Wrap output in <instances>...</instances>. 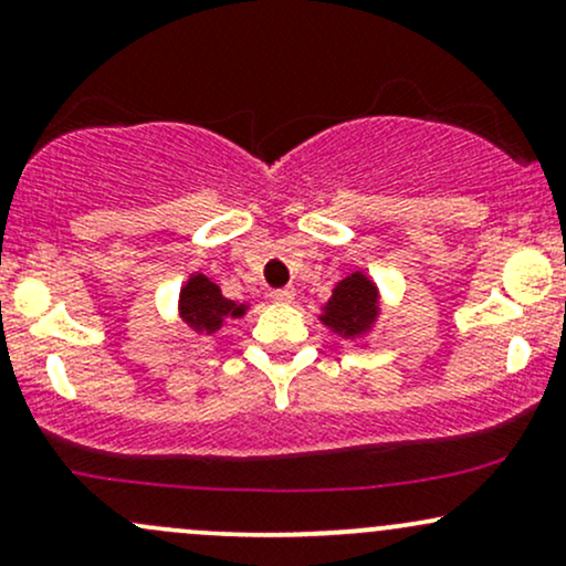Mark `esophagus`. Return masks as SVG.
I'll use <instances>...</instances> for the list:
<instances>
[{
  "label": "esophagus",
  "instance_id": "obj_1",
  "mask_svg": "<svg viewBox=\"0 0 566 566\" xmlns=\"http://www.w3.org/2000/svg\"><path fill=\"white\" fill-rule=\"evenodd\" d=\"M271 301L274 303H292L295 301V290L292 287H279V290H271Z\"/></svg>",
  "mask_w": 566,
  "mask_h": 566
}]
</instances>
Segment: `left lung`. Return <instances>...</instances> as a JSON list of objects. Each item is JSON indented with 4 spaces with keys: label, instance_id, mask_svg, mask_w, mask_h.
<instances>
[{
    "label": "left lung",
    "instance_id": "8db88e82",
    "mask_svg": "<svg viewBox=\"0 0 566 566\" xmlns=\"http://www.w3.org/2000/svg\"><path fill=\"white\" fill-rule=\"evenodd\" d=\"M378 290L365 274H350L337 284L329 303L324 305L322 322L346 335H359L375 319L378 308Z\"/></svg>",
    "mask_w": 566,
    "mask_h": 566
}]
</instances>
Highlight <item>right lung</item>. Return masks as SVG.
<instances>
[{
	"label": "right lung",
	"instance_id": "right-lung-1",
	"mask_svg": "<svg viewBox=\"0 0 566 566\" xmlns=\"http://www.w3.org/2000/svg\"><path fill=\"white\" fill-rule=\"evenodd\" d=\"M180 314H184V319L191 324L193 329L216 333L226 316H242L244 305L226 301V297L220 295L218 284H212L207 276L197 274L186 284V290L180 292Z\"/></svg>",
	"mask_w": 566,
	"mask_h": 566
}]
</instances>
